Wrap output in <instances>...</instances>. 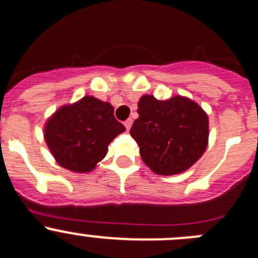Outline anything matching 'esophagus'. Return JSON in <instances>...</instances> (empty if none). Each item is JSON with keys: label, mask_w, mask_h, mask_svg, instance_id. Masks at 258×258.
Wrapping results in <instances>:
<instances>
[{"label": "esophagus", "mask_w": 258, "mask_h": 258, "mask_svg": "<svg viewBox=\"0 0 258 258\" xmlns=\"http://www.w3.org/2000/svg\"><path fill=\"white\" fill-rule=\"evenodd\" d=\"M132 124H133V120H132V119H127V120H126V121H125V122H124L125 127H126V131H129V129H131Z\"/></svg>", "instance_id": "obj_1"}]
</instances>
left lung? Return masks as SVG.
I'll return each mask as SVG.
<instances>
[{
	"instance_id": "8db88e82",
	"label": "left lung",
	"mask_w": 258,
	"mask_h": 258,
	"mask_svg": "<svg viewBox=\"0 0 258 258\" xmlns=\"http://www.w3.org/2000/svg\"><path fill=\"white\" fill-rule=\"evenodd\" d=\"M137 111L139 117L131 136L143 162L157 175L185 172L207 151L209 119L192 100L180 95L168 100L143 95Z\"/></svg>"
}]
</instances>
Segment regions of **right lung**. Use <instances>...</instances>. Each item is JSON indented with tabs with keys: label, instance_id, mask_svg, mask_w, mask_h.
I'll return each mask as SVG.
<instances>
[{
	"label": "right lung",
	"instance_id": "obj_1",
	"mask_svg": "<svg viewBox=\"0 0 258 258\" xmlns=\"http://www.w3.org/2000/svg\"><path fill=\"white\" fill-rule=\"evenodd\" d=\"M125 131L114 107L94 96L63 105L45 122L44 139L60 167L91 172L104 159L112 139Z\"/></svg>",
	"mask_w": 258,
	"mask_h": 258
}]
</instances>
